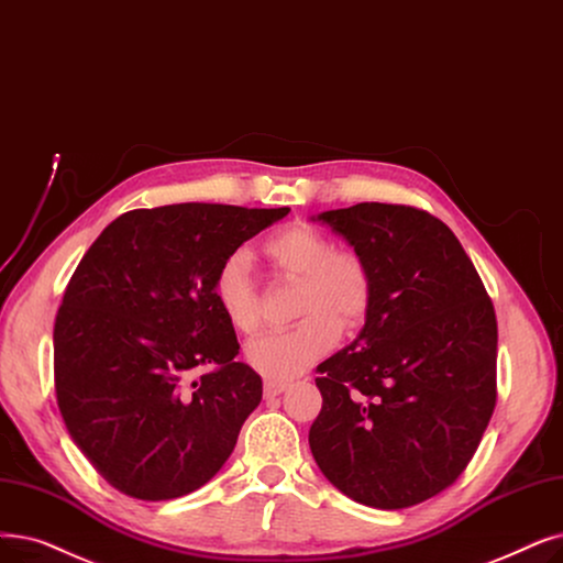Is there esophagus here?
Masks as SVG:
<instances>
[{"instance_id":"1","label":"esophagus","mask_w":563,"mask_h":563,"mask_svg":"<svg viewBox=\"0 0 563 563\" xmlns=\"http://www.w3.org/2000/svg\"><path fill=\"white\" fill-rule=\"evenodd\" d=\"M285 388H287V384H285V382H278V379H264V396H266V398L280 396Z\"/></svg>"}]
</instances>
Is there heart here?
<instances>
[{"instance_id": "obj_1", "label": "heart", "mask_w": 563, "mask_h": 563, "mask_svg": "<svg viewBox=\"0 0 563 563\" xmlns=\"http://www.w3.org/2000/svg\"><path fill=\"white\" fill-rule=\"evenodd\" d=\"M262 255L297 285L291 317L301 320L253 340L246 358L266 377L289 379L327 356L340 329L352 333L365 324L375 301V276L361 253L333 249L327 232L301 221L268 234ZM213 299L239 333L255 335L262 329L264 308L243 253H232L216 268Z\"/></svg>"}]
</instances>
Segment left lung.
Wrapping results in <instances>:
<instances>
[{"instance_id":"obj_1","label":"left lung","mask_w":563,"mask_h":563,"mask_svg":"<svg viewBox=\"0 0 563 563\" xmlns=\"http://www.w3.org/2000/svg\"><path fill=\"white\" fill-rule=\"evenodd\" d=\"M368 260L375 301L317 365L310 451L350 499L396 510L457 481L497 402V317L457 236L432 213L361 202L317 216Z\"/></svg>"}]
</instances>
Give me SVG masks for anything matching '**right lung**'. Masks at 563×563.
Returning a JSON list of instances; mask_svg holds the SVG:
<instances>
[{"mask_svg": "<svg viewBox=\"0 0 563 563\" xmlns=\"http://www.w3.org/2000/svg\"><path fill=\"white\" fill-rule=\"evenodd\" d=\"M289 209L167 205L121 213L73 272L55 320V394L76 446L119 493L198 490L262 400L213 276Z\"/></svg>", "mask_w": 563, "mask_h": 563, "instance_id": "obj_1", "label": "right lung"}]
</instances>
